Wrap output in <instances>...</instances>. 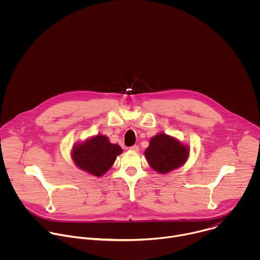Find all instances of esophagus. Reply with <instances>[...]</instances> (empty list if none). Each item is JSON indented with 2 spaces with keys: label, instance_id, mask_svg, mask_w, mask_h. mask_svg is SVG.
I'll use <instances>...</instances> for the list:
<instances>
[{
  "label": "esophagus",
  "instance_id": "1",
  "mask_svg": "<svg viewBox=\"0 0 260 260\" xmlns=\"http://www.w3.org/2000/svg\"><path fill=\"white\" fill-rule=\"evenodd\" d=\"M129 150H132V151H138V150H139V146H138V145H134V146L129 147Z\"/></svg>",
  "mask_w": 260,
  "mask_h": 260
}]
</instances>
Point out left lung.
<instances>
[{
    "instance_id": "obj_1",
    "label": "left lung",
    "mask_w": 260,
    "mask_h": 260,
    "mask_svg": "<svg viewBox=\"0 0 260 260\" xmlns=\"http://www.w3.org/2000/svg\"><path fill=\"white\" fill-rule=\"evenodd\" d=\"M188 154V147L166 134H158L153 137L149 147L145 150L148 164L160 174L169 173L183 166L187 160Z\"/></svg>"
}]
</instances>
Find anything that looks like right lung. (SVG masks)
Returning <instances> with one entry per match:
<instances>
[{
	"label": "right lung",
	"instance_id": "1",
	"mask_svg": "<svg viewBox=\"0 0 260 260\" xmlns=\"http://www.w3.org/2000/svg\"><path fill=\"white\" fill-rule=\"evenodd\" d=\"M122 152L119 145L110 143L106 136H95L82 144L73 147L72 157L81 170L101 177L114 164Z\"/></svg>",
	"mask_w": 260,
	"mask_h": 260
}]
</instances>
